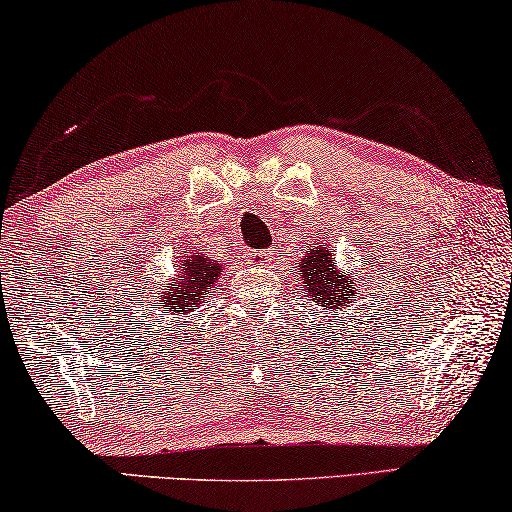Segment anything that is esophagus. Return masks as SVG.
Instances as JSON below:
<instances>
[{"label": "esophagus", "mask_w": 512, "mask_h": 512, "mask_svg": "<svg viewBox=\"0 0 512 512\" xmlns=\"http://www.w3.org/2000/svg\"><path fill=\"white\" fill-rule=\"evenodd\" d=\"M251 261L256 265H270L274 261V254L272 251H251Z\"/></svg>", "instance_id": "obj_1"}]
</instances>
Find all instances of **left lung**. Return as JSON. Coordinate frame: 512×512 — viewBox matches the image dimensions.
Instances as JSON below:
<instances>
[{
  "instance_id": "obj_1",
  "label": "left lung",
  "mask_w": 512,
  "mask_h": 512,
  "mask_svg": "<svg viewBox=\"0 0 512 512\" xmlns=\"http://www.w3.org/2000/svg\"><path fill=\"white\" fill-rule=\"evenodd\" d=\"M299 279L306 286L304 295L311 297L317 308L322 306V317L326 313L347 311V306H354L358 301L354 279L351 274L338 270L326 242H317V247L301 258Z\"/></svg>"
}]
</instances>
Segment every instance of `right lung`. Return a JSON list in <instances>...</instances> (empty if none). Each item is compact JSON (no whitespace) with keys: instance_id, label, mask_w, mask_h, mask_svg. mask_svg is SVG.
<instances>
[{"instance_id":"add662e5","label":"right lung","mask_w":512,"mask_h":512,"mask_svg":"<svg viewBox=\"0 0 512 512\" xmlns=\"http://www.w3.org/2000/svg\"><path fill=\"white\" fill-rule=\"evenodd\" d=\"M177 270L179 274L158 290V301L170 315L186 317L197 306L206 304V295L215 286L217 276L222 274V263L204 254H188L183 256Z\"/></svg>"}]
</instances>
